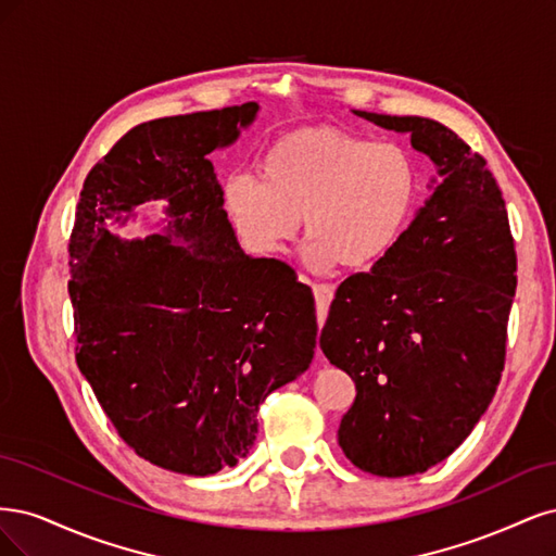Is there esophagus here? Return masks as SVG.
Here are the masks:
<instances>
[{
  "label": "esophagus",
  "mask_w": 556,
  "mask_h": 556,
  "mask_svg": "<svg viewBox=\"0 0 556 556\" xmlns=\"http://www.w3.org/2000/svg\"><path fill=\"white\" fill-rule=\"evenodd\" d=\"M312 291H314V298H316L318 320H320V324H324V318H326V314H328L330 302H332V298H334V289H332L330 283H314Z\"/></svg>",
  "instance_id": "esophagus-1"
}]
</instances>
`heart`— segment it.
I'll list each match as a JSON object with an SVG mask.
<instances>
[{
  "mask_svg": "<svg viewBox=\"0 0 556 556\" xmlns=\"http://www.w3.org/2000/svg\"><path fill=\"white\" fill-rule=\"evenodd\" d=\"M258 177L232 175L224 210L261 256L281 254L300 230L318 270H367L406 232L420 199L416 156L400 142L339 129H298L267 146Z\"/></svg>",
  "mask_w": 556,
  "mask_h": 556,
  "instance_id": "1",
  "label": "heart"
}]
</instances>
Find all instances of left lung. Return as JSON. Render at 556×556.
<instances>
[{
    "mask_svg": "<svg viewBox=\"0 0 556 556\" xmlns=\"http://www.w3.org/2000/svg\"><path fill=\"white\" fill-rule=\"evenodd\" d=\"M439 168V185L400 244L339 286L320 349L355 383L337 429L374 476L422 473L471 434L506 363L517 254L488 161L427 117L353 111Z\"/></svg>",
    "mask_w": 556,
    "mask_h": 556,
    "instance_id": "8db88e82",
    "label": "left lung"
}]
</instances>
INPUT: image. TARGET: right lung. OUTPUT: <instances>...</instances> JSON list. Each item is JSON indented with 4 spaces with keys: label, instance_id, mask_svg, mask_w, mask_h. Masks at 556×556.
<instances>
[{
    "label": "right lung",
    "instance_id": "right-lung-1",
    "mask_svg": "<svg viewBox=\"0 0 556 556\" xmlns=\"http://www.w3.org/2000/svg\"><path fill=\"white\" fill-rule=\"evenodd\" d=\"M256 113L249 101L138 124L87 173L71 230L76 363L124 443L185 476L247 457L258 406L316 346L312 291L242 252L207 159ZM152 200L169 203L166 237L122 241L104 226Z\"/></svg>",
    "mask_w": 556,
    "mask_h": 556
}]
</instances>
